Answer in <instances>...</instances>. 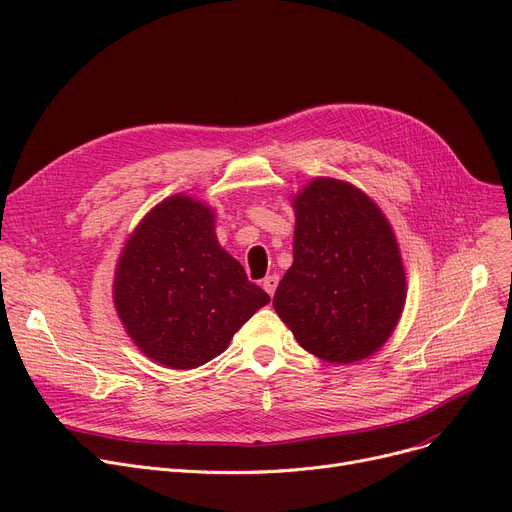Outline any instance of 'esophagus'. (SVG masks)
I'll use <instances>...</instances> for the list:
<instances>
[{"instance_id":"34e87169","label":"esophagus","mask_w":512,"mask_h":512,"mask_svg":"<svg viewBox=\"0 0 512 512\" xmlns=\"http://www.w3.org/2000/svg\"><path fill=\"white\" fill-rule=\"evenodd\" d=\"M278 282H280V276L278 274H272V276H267L265 280H263V290L270 294V297H274V292H276V288H278Z\"/></svg>"}]
</instances>
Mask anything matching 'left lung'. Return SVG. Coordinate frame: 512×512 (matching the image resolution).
<instances>
[{"label":"left lung","mask_w":512,"mask_h":512,"mask_svg":"<svg viewBox=\"0 0 512 512\" xmlns=\"http://www.w3.org/2000/svg\"><path fill=\"white\" fill-rule=\"evenodd\" d=\"M292 207V265L274 309L311 355L367 359L390 338L407 299L392 226L363 191L336 178L311 180Z\"/></svg>","instance_id":"1"}]
</instances>
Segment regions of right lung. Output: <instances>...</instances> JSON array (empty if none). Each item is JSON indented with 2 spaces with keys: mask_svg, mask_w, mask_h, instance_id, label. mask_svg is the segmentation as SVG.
<instances>
[{
  "mask_svg": "<svg viewBox=\"0 0 512 512\" xmlns=\"http://www.w3.org/2000/svg\"><path fill=\"white\" fill-rule=\"evenodd\" d=\"M270 303L215 236L209 205L174 195L155 205L120 255L114 305L128 336L159 365L195 369L224 353Z\"/></svg>",
  "mask_w": 512,
  "mask_h": 512,
  "instance_id": "add662e5",
  "label": "right lung"
}]
</instances>
